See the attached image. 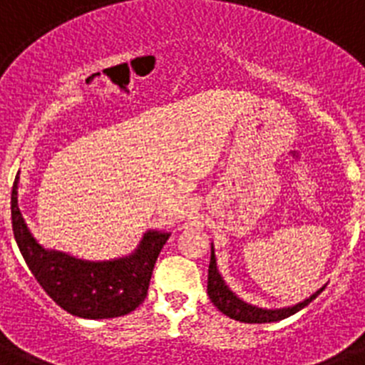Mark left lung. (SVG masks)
Segmentation results:
<instances>
[{
  "instance_id": "1",
  "label": "left lung",
  "mask_w": 365,
  "mask_h": 365,
  "mask_svg": "<svg viewBox=\"0 0 365 365\" xmlns=\"http://www.w3.org/2000/svg\"><path fill=\"white\" fill-rule=\"evenodd\" d=\"M325 289V285L322 287L320 291H316L314 294L309 296L307 299L296 303L292 307H283V309H261L256 305H250V303L240 299L234 292L228 289V285L225 283V279L221 278V274L217 270V263H215V254H214V245H212V254H210V267H208V296H210L212 303L215 307L227 314L228 318L237 322H245V324H269V322H278L283 318H289L294 312L302 311L303 307H307L309 303L320 294Z\"/></svg>"
}]
</instances>
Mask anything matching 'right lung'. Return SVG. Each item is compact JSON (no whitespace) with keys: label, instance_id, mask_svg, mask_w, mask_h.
<instances>
[{"label":"right lung","instance_id":"add662e5","mask_svg":"<svg viewBox=\"0 0 365 365\" xmlns=\"http://www.w3.org/2000/svg\"><path fill=\"white\" fill-rule=\"evenodd\" d=\"M19 172L12 185L11 214L14 240L25 263L54 302L69 314L102 320L130 314L144 302L155 261L170 234L148 230L125 257L109 261H83L58 250H45L27 228L18 206Z\"/></svg>","mask_w":365,"mask_h":365}]
</instances>
